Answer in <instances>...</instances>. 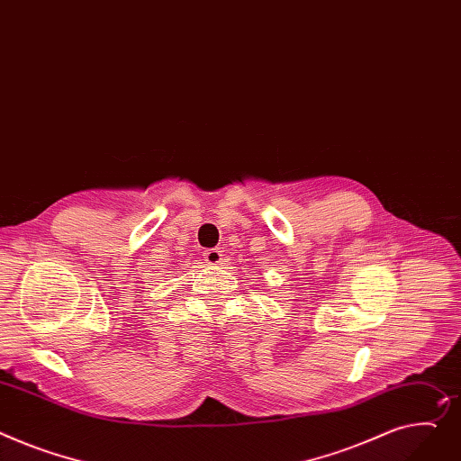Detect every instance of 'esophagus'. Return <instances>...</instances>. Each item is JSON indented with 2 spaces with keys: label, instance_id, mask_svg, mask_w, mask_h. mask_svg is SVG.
I'll use <instances>...</instances> for the list:
<instances>
[{
  "label": "esophagus",
  "instance_id": "esophagus-1",
  "mask_svg": "<svg viewBox=\"0 0 461 461\" xmlns=\"http://www.w3.org/2000/svg\"><path fill=\"white\" fill-rule=\"evenodd\" d=\"M203 259H205V263H207V265H211V267H217V265H221V263L224 261V250H221V249H211V250H205V252H203Z\"/></svg>",
  "mask_w": 461,
  "mask_h": 461
}]
</instances>
